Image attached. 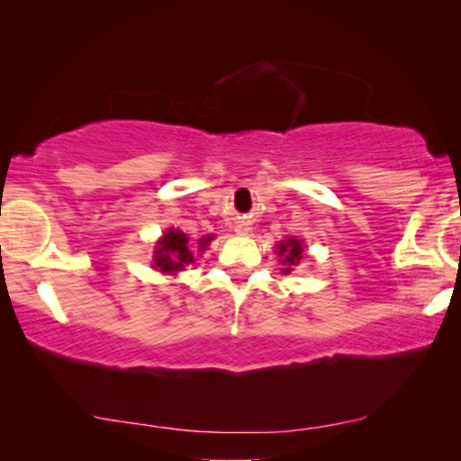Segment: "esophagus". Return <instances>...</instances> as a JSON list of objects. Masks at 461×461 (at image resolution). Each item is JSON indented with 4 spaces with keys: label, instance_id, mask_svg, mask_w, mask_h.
<instances>
[{
    "label": "esophagus",
    "instance_id": "obj_1",
    "mask_svg": "<svg viewBox=\"0 0 461 461\" xmlns=\"http://www.w3.org/2000/svg\"><path fill=\"white\" fill-rule=\"evenodd\" d=\"M251 229H249V224L248 222H239L237 226H235V232L237 235H248Z\"/></svg>",
    "mask_w": 461,
    "mask_h": 461
}]
</instances>
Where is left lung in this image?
I'll return each instance as SVG.
<instances>
[{
	"mask_svg": "<svg viewBox=\"0 0 461 461\" xmlns=\"http://www.w3.org/2000/svg\"><path fill=\"white\" fill-rule=\"evenodd\" d=\"M276 254L281 256V264L285 267L283 268V273H289L292 267H298L302 260V243L298 239H289V241L281 243L279 248H276Z\"/></svg>",
	"mask_w": 461,
	"mask_h": 461,
	"instance_id": "8db88e82",
	"label": "left lung"
}]
</instances>
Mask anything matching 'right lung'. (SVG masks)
<instances>
[{
	"instance_id": "right-lung-1",
	"label": "right lung",
	"mask_w": 461,
	"mask_h": 461,
	"mask_svg": "<svg viewBox=\"0 0 461 461\" xmlns=\"http://www.w3.org/2000/svg\"><path fill=\"white\" fill-rule=\"evenodd\" d=\"M212 241V235L201 239L197 248L203 251ZM155 268H159L161 273H178V270H185L188 264L194 262L193 249L188 245V237L180 230H167L159 243H157L155 249Z\"/></svg>"
}]
</instances>
